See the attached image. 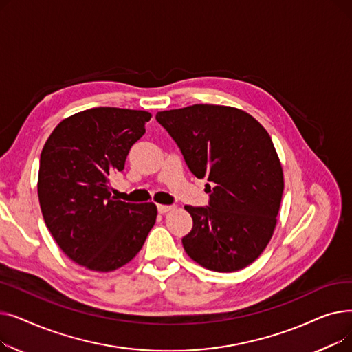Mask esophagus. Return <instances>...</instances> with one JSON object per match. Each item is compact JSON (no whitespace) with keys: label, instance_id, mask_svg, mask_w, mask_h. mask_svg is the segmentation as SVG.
<instances>
[{"label":"esophagus","instance_id":"34e87169","mask_svg":"<svg viewBox=\"0 0 352 352\" xmlns=\"http://www.w3.org/2000/svg\"><path fill=\"white\" fill-rule=\"evenodd\" d=\"M157 208H158V212H160V214H165V212H168V211L173 210L171 206H162V204H158Z\"/></svg>","mask_w":352,"mask_h":352}]
</instances>
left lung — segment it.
Here are the masks:
<instances>
[{
  "label": "left lung",
  "mask_w": 352,
  "mask_h": 352,
  "mask_svg": "<svg viewBox=\"0 0 352 352\" xmlns=\"http://www.w3.org/2000/svg\"><path fill=\"white\" fill-rule=\"evenodd\" d=\"M155 118L190 171L210 181L208 207H184L192 217L184 250L217 272L252 264L274 234L284 191L283 166L267 129L245 111L226 105L195 104Z\"/></svg>",
  "instance_id": "obj_1"
}]
</instances>
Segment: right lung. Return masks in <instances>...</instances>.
<instances>
[{
    "label": "right lung",
    "mask_w": 352,
    "mask_h": 352,
    "mask_svg": "<svg viewBox=\"0 0 352 352\" xmlns=\"http://www.w3.org/2000/svg\"><path fill=\"white\" fill-rule=\"evenodd\" d=\"M150 120L138 109H85L63 120L43 148L36 187L45 226L69 260L87 270L125 265L155 224V204L116 199L108 187Z\"/></svg>",
    "instance_id": "add662e5"
}]
</instances>
